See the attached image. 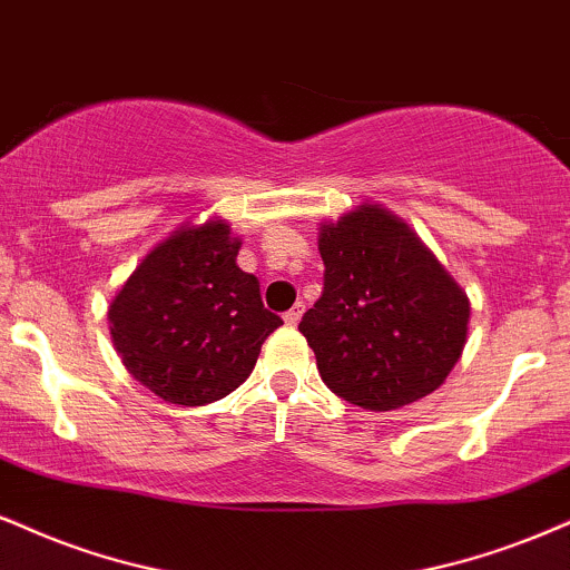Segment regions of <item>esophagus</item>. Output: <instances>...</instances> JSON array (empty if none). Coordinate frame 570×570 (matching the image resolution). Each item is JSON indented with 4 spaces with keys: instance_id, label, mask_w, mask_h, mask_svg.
Masks as SVG:
<instances>
[{
    "instance_id": "obj_1",
    "label": "esophagus",
    "mask_w": 570,
    "mask_h": 570,
    "mask_svg": "<svg viewBox=\"0 0 570 570\" xmlns=\"http://www.w3.org/2000/svg\"><path fill=\"white\" fill-rule=\"evenodd\" d=\"M303 313H305V305L297 303V305L292 307V311L284 313V324H286V326H297L299 318H303Z\"/></svg>"
}]
</instances>
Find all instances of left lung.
<instances>
[{
  "mask_svg": "<svg viewBox=\"0 0 570 570\" xmlns=\"http://www.w3.org/2000/svg\"><path fill=\"white\" fill-rule=\"evenodd\" d=\"M324 292L299 321L321 380L366 411L443 385L468 345L470 299L428 244L382 204L318 228Z\"/></svg>",
  "mask_w": 570,
  "mask_h": 570,
  "instance_id": "left-lung-1",
  "label": "left lung"
}]
</instances>
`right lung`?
I'll return each instance as SVG.
<instances>
[{
  "mask_svg": "<svg viewBox=\"0 0 570 570\" xmlns=\"http://www.w3.org/2000/svg\"><path fill=\"white\" fill-rule=\"evenodd\" d=\"M242 238L212 215L183 223L137 263L108 305V326L127 372L175 406L233 393L259 347L284 324L265 311L259 281L236 265Z\"/></svg>",
  "mask_w": 570,
  "mask_h": 570,
  "instance_id": "right-lung-1",
  "label": "right lung"
}]
</instances>
